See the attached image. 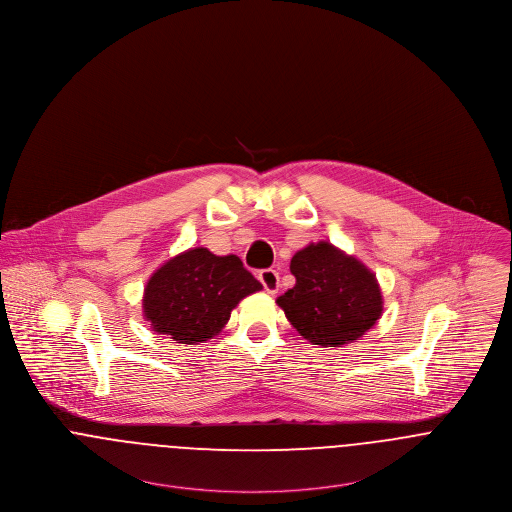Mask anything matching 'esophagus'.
I'll use <instances>...</instances> for the list:
<instances>
[{
    "label": "esophagus",
    "instance_id": "esophagus-1",
    "mask_svg": "<svg viewBox=\"0 0 512 512\" xmlns=\"http://www.w3.org/2000/svg\"><path fill=\"white\" fill-rule=\"evenodd\" d=\"M258 279L264 285V289L268 293H276L279 289V276L276 270H260L258 272Z\"/></svg>",
    "mask_w": 512,
    "mask_h": 512
}]
</instances>
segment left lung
I'll return each instance as SVG.
<instances>
[{
	"label": "left lung",
	"instance_id": "1",
	"mask_svg": "<svg viewBox=\"0 0 512 512\" xmlns=\"http://www.w3.org/2000/svg\"><path fill=\"white\" fill-rule=\"evenodd\" d=\"M295 285L279 295V307L297 332L323 348L362 338L383 313L375 274L358 258L328 242H311L289 266Z\"/></svg>",
	"mask_w": 512,
	"mask_h": 512
}]
</instances>
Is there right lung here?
Masks as SVG:
<instances>
[{
    "mask_svg": "<svg viewBox=\"0 0 512 512\" xmlns=\"http://www.w3.org/2000/svg\"><path fill=\"white\" fill-rule=\"evenodd\" d=\"M260 289L262 283L238 256H215L203 246L189 248L150 276L142 313L154 332L180 344H197L221 332L234 307Z\"/></svg>",
    "mask_w": 512,
    "mask_h": 512,
    "instance_id": "1",
    "label": "right lung"
}]
</instances>
